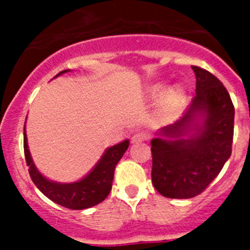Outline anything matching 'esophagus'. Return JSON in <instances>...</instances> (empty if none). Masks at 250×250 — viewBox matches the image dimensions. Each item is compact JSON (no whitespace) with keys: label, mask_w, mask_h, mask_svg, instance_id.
Returning <instances> with one entry per match:
<instances>
[{"label":"esophagus","mask_w":250,"mask_h":250,"mask_svg":"<svg viewBox=\"0 0 250 250\" xmlns=\"http://www.w3.org/2000/svg\"><path fill=\"white\" fill-rule=\"evenodd\" d=\"M147 138H148L147 133H145V132H137L132 137V143L133 144L143 143V141H145L146 139H147Z\"/></svg>","instance_id":"obj_1"}]
</instances>
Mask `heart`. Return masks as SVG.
I'll return each mask as SVG.
<instances>
[{
	"label": "heart",
	"mask_w": 250,
	"mask_h": 250,
	"mask_svg": "<svg viewBox=\"0 0 250 250\" xmlns=\"http://www.w3.org/2000/svg\"><path fill=\"white\" fill-rule=\"evenodd\" d=\"M163 89V85L157 84L152 88V94L158 95ZM184 98V90L180 85H173V87L168 88L167 92L163 95V99L161 102L160 107H158L157 115L160 118H168L172 116L176 107L181 103Z\"/></svg>",
	"instance_id": "1"
}]
</instances>
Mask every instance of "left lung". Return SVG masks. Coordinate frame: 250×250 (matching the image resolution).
I'll use <instances>...</instances> for the list:
<instances>
[{
  "mask_svg": "<svg viewBox=\"0 0 250 250\" xmlns=\"http://www.w3.org/2000/svg\"><path fill=\"white\" fill-rule=\"evenodd\" d=\"M196 97L173 125L151 140L152 184L168 198L203 192L230 158L234 107L228 89L213 74L192 66Z\"/></svg>",
  "mask_w": 250,
  "mask_h": 250,
  "instance_id": "left-lung-1",
  "label": "left lung"
}]
</instances>
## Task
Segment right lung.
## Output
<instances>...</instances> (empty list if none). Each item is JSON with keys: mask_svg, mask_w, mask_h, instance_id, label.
<instances>
[{"mask_svg": "<svg viewBox=\"0 0 250 250\" xmlns=\"http://www.w3.org/2000/svg\"><path fill=\"white\" fill-rule=\"evenodd\" d=\"M69 71L70 70L60 71L57 76ZM128 146H129V140H125L117 145L106 148L95 167L81 180L69 184L55 183V181H50L44 178L35 167L31 155H30L29 146H27V138L24 127L25 160H26V165L29 167L31 180L34 181L37 188L53 202L60 204L65 208L74 209V210L97 206L109 196L111 188H112L116 165L125 155Z\"/></svg>", "mask_w": 250, "mask_h": 250, "instance_id": "right-lung-1", "label": "right lung"}]
</instances>
